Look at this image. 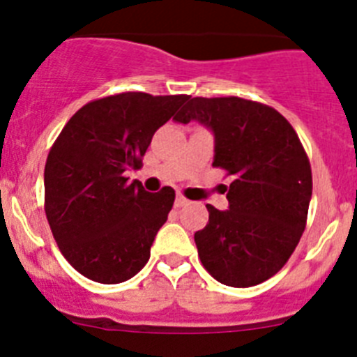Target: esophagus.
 <instances>
[{"label":"esophagus","instance_id":"34e87169","mask_svg":"<svg viewBox=\"0 0 357 357\" xmlns=\"http://www.w3.org/2000/svg\"><path fill=\"white\" fill-rule=\"evenodd\" d=\"M188 204H189V200H185V198L181 197V195L175 198V207H184V206H188Z\"/></svg>","mask_w":357,"mask_h":357}]
</instances>
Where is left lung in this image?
Instances as JSON below:
<instances>
[{"instance_id": "1", "label": "left lung", "mask_w": 357, "mask_h": 357, "mask_svg": "<svg viewBox=\"0 0 357 357\" xmlns=\"http://www.w3.org/2000/svg\"><path fill=\"white\" fill-rule=\"evenodd\" d=\"M175 119L209 128L213 166L234 176L229 209L207 206L209 223L195 232L202 264L225 286L261 284L284 266L307 220L313 176L298 135L275 109L238 96L193 98Z\"/></svg>"}]
</instances>
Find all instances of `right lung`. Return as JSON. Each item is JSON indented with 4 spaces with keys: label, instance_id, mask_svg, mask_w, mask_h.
Masks as SVG:
<instances>
[{
    "label": "right lung",
    "instance_id": "add662e5",
    "mask_svg": "<svg viewBox=\"0 0 357 357\" xmlns=\"http://www.w3.org/2000/svg\"><path fill=\"white\" fill-rule=\"evenodd\" d=\"M188 100L146 93L94 100L56 137L44 168V209L61 252L87 279L125 282L150 259L175 191L148 193L127 172L139 168L157 128Z\"/></svg>",
    "mask_w": 357,
    "mask_h": 357
}]
</instances>
